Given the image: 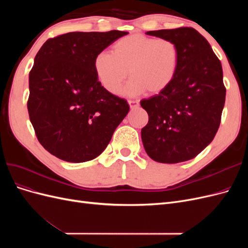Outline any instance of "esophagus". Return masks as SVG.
<instances>
[{"mask_svg": "<svg viewBox=\"0 0 248 248\" xmlns=\"http://www.w3.org/2000/svg\"><path fill=\"white\" fill-rule=\"evenodd\" d=\"M129 103V107L130 108H134L139 106V101L138 100H128Z\"/></svg>", "mask_w": 248, "mask_h": 248, "instance_id": "obj_1", "label": "esophagus"}]
</instances>
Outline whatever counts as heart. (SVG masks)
Instances as JSON below:
<instances>
[{"label": "heart", "mask_w": 248, "mask_h": 248, "mask_svg": "<svg viewBox=\"0 0 248 248\" xmlns=\"http://www.w3.org/2000/svg\"><path fill=\"white\" fill-rule=\"evenodd\" d=\"M179 60L180 51L174 41L133 34L117 40L110 54L97 55L93 66L100 85L112 95L121 93L128 70L131 79L126 94H158L174 79Z\"/></svg>", "instance_id": "b5f03b06"}]
</instances>
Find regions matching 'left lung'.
<instances>
[{"instance_id": "8db88e82", "label": "left lung", "mask_w": 248, "mask_h": 248, "mask_svg": "<svg viewBox=\"0 0 248 248\" xmlns=\"http://www.w3.org/2000/svg\"><path fill=\"white\" fill-rule=\"evenodd\" d=\"M174 41L180 51L176 76L159 94L140 101L149 116L141 129L147 154L157 162L192 159L218 130L226 101L221 63L193 28L146 33Z\"/></svg>"}]
</instances>
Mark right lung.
<instances>
[{"instance_id": "obj_1", "label": "right lung", "mask_w": 248, "mask_h": 248, "mask_svg": "<svg viewBox=\"0 0 248 248\" xmlns=\"http://www.w3.org/2000/svg\"><path fill=\"white\" fill-rule=\"evenodd\" d=\"M127 32H71L48 39L29 74L28 111L43 148L68 162L100 155L129 111L102 88L94 59Z\"/></svg>"}]
</instances>
